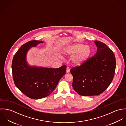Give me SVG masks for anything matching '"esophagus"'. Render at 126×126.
Returning a JSON list of instances; mask_svg holds the SVG:
<instances>
[{"mask_svg": "<svg viewBox=\"0 0 126 126\" xmlns=\"http://www.w3.org/2000/svg\"><path fill=\"white\" fill-rule=\"evenodd\" d=\"M70 68H69V67H67L66 68V73H69L70 72Z\"/></svg>", "mask_w": 126, "mask_h": 126, "instance_id": "obj_1", "label": "esophagus"}]
</instances>
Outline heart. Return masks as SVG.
Returning <instances> with one entry per match:
<instances>
[{
	"label": "heart",
	"mask_w": 126,
	"mask_h": 126,
	"mask_svg": "<svg viewBox=\"0 0 126 126\" xmlns=\"http://www.w3.org/2000/svg\"><path fill=\"white\" fill-rule=\"evenodd\" d=\"M65 53L69 55H74L72 58L73 63L76 65L83 64L89 58L91 53L89 47L82 44H76L65 49Z\"/></svg>",
	"instance_id": "heart-1"
}]
</instances>
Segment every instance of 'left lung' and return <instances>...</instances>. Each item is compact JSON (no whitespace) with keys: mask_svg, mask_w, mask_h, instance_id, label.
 Here are the masks:
<instances>
[{"mask_svg":"<svg viewBox=\"0 0 126 126\" xmlns=\"http://www.w3.org/2000/svg\"><path fill=\"white\" fill-rule=\"evenodd\" d=\"M96 53L80 66L73 67L72 86L79 94L98 95L111 83L115 70V57L103 43L94 41Z\"/></svg>","mask_w":126,"mask_h":126,"instance_id":"obj_1","label":"left lung"}]
</instances>
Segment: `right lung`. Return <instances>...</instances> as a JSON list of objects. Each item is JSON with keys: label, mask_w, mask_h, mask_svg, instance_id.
<instances>
[{"label": "right lung", "mask_w": 126, "mask_h": 126, "mask_svg": "<svg viewBox=\"0 0 126 126\" xmlns=\"http://www.w3.org/2000/svg\"><path fill=\"white\" fill-rule=\"evenodd\" d=\"M43 43L42 41L33 40L24 44L15 54L12 61L13 76L16 86L32 99L48 96L66 73L65 65L58 68H51L31 66L28 64L26 55L29 50Z\"/></svg>", "instance_id": "1"}]
</instances>
